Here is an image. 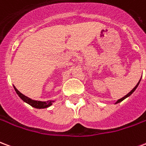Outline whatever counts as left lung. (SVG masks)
<instances>
[{"instance_id": "left-lung-1", "label": "left lung", "mask_w": 146, "mask_h": 146, "mask_svg": "<svg viewBox=\"0 0 146 146\" xmlns=\"http://www.w3.org/2000/svg\"><path fill=\"white\" fill-rule=\"evenodd\" d=\"M140 81H141V79H140V80H139V81H138V84H137V85L135 86V88H134L132 89L131 91V92H129L128 94H127V95H126L125 96H124V97H123V98H120V99H119V100H118V101L116 102V104H117V103H119V102H122L123 100H124V99H125L126 98H127V97H129V96H130V95H131L132 93H133V92H135V90H136V88H138V84H139V83H140Z\"/></svg>"}]
</instances>
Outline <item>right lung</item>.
Wrapping results in <instances>:
<instances>
[{
  "mask_svg": "<svg viewBox=\"0 0 146 146\" xmlns=\"http://www.w3.org/2000/svg\"><path fill=\"white\" fill-rule=\"evenodd\" d=\"M15 91L16 92L17 95L20 97V98L24 101L25 102H27V104L30 105L31 106H33L36 109H44V108H48L49 106H51L52 105V102H54V101H47V102H41V101H36V100H33L31 98H28L26 95H23L21 92L18 91L16 88L14 86Z\"/></svg>",
  "mask_w": 146,
  "mask_h": 146,
  "instance_id": "1",
  "label": "right lung"
}]
</instances>
